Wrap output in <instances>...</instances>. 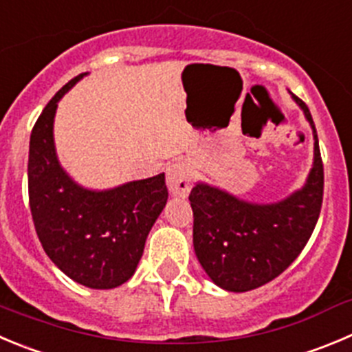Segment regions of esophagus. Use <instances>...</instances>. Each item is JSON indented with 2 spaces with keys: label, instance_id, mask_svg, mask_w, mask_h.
<instances>
[{
  "label": "esophagus",
  "instance_id": "34e87169",
  "mask_svg": "<svg viewBox=\"0 0 352 352\" xmlns=\"http://www.w3.org/2000/svg\"><path fill=\"white\" fill-rule=\"evenodd\" d=\"M193 182V169L188 160H176L166 169V183L174 197H186Z\"/></svg>",
  "mask_w": 352,
  "mask_h": 352
}]
</instances>
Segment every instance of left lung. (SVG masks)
I'll use <instances>...</instances> for the list:
<instances>
[{"label": "left lung", "mask_w": 352, "mask_h": 352, "mask_svg": "<svg viewBox=\"0 0 352 352\" xmlns=\"http://www.w3.org/2000/svg\"><path fill=\"white\" fill-rule=\"evenodd\" d=\"M292 95V93H290ZM313 131V166L300 188L276 202H250L197 182L190 192L193 249L210 280L228 292H247L276 278L309 240L323 200V164L309 109L292 95Z\"/></svg>", "instance_id": "obj_1"}]
</instances>
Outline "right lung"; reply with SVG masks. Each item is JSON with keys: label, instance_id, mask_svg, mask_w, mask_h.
I'll return each instance as SVG.
<instances>
[{"label": "right lung", "instance_id": "add662e5", "mask_svg": "<svg viewBox=\"0 0 352 352\" xmlns=\"http://www.w3.org/2000/svg\"><path fill=\"white\" fill-rule=\"evenodd\" d=\"M88 72L67 82L45 107L29 143V204L43 249L70 280L109 290L135 274L146 236L167 202L164 173L107 190L79 185L56 155L58 102Z\"/></svg>", "mask_w": 352, "mask_h": 352}]
</instances>
